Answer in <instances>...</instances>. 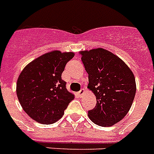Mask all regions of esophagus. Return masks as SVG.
Here are the masks:
<instances>
[{"instance_id":"esophagus-1","label":"esophagus","mask_w":154,"mask_h":154,"mask_svg":"<svg viewBox=\"0 0 154 154\" xmlns=\"http://www.w3.org/2000/svg\"><path fill=\"white\" fill-rule=\"evenodd\" d=\"M85 89L84 88H82V89H81V90H80L79 92H78V95H79L80 97L82 96V95H83V94H85Z\"/></svg>"}]
</instances>
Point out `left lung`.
<instances>
[{
	"label": "left lung",
	"mask_w": 154,
	"mask_h": 154,
	"mask_svg": "<svg viewBox=\"0 0 154 154\" xmlns=\"http://www.w3.org/2000/svg\"><path fill=\"white\" fill-rule=\"evenodd\" d=\"M79 53L89 74L88 89L97 102L88 116L100 126H112L131 108L137 89L134 72L121 58L102 48Z\"/></svg>",
	"instance_id": "obj_1"
}]
</instances>
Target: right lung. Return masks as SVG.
Listing matches in <instances>:
<instances>
[{
    "mask_svg": "<svg viewBox=\"0 0 154 154\" xmlns=\"http://www.w3.org/2000/svg\"><path fill=\"white\" fill-rule=\"evenodd\" d=\"M73 57L72 52H48L29 63L19 75L16 89L19 102L38 123L57 122L74 99L61 79L66 63Z\"/></svg>",
    "mask_w": 154,
    "mask_h": 154,
    "instance_id": "add662e5",
    "label": "right lung"
}]
</instances>
